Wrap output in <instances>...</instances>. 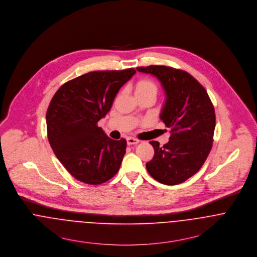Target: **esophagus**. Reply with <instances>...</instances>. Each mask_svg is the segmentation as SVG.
Listing matches in <instances>:
<instances>
[{
    "label": "esophagus",
    "mask_w": 257,
    "mask_h": 257,
    "mask_svg": "<svg viewBox=\"0 0 257 257\" xmlns=\"http://www.w3.org/2000/svg\"><path fill=\"white\" fill-rule=\"evenodd\" d=\"M126 141H127V145H129V146H131V145H137V144H139V142H140L139 140H137V139H135V138H131V137L127 138Z\"/></svg>",
    "instance_id": "esophagus-1"
}]
</instances>
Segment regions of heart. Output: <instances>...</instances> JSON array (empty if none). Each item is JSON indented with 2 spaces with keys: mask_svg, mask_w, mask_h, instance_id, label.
Returning a JSON list of instances; mask_svg holds the SVG:
<instances>
[{
  "mask_svg": "<svg viewBox=\"0 0 257 257\" xmlns=\"http://www.w3.org/2000/svg\"><path fill=\"white\" fill-rule=\"evenodd\" d=\"M134 90H135V94H142L147 92H153L156 94L158 87L153 81L149 79H142L135 84Z\"/></svg>",
  "mask_w": 257,
  "mask_h": 257,
  "instance_id": "1",
  "label": "heart"
}]
</instances>
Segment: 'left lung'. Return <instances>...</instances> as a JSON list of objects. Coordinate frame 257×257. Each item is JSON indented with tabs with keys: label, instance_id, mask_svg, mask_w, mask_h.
<instances>
[{
	"label": "left lung",
	"instance_id": "left-lung-1",
	"mask_svg": "<svg viewBox=\"0 0 257 257\" xmlns=\"http://www.w3.org/2000/svg\"><path fill=\"white\" fill-rule=\"evenodd\" d=\"M137 71L162 83L167 98L161 119L171 132L163 147L150 142L155 155L146 164L147 171L163 184L182 183L199 171L212 149L216 125L213 103L204 86L185 71L156 65L138 67Z\"/></svg>",
	"mask_w": 257,
	"mask_h": 257
}]
</instances>
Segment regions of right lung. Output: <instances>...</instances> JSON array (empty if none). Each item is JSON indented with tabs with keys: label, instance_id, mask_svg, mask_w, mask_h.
<instances>
[{
	"label": "right lung",
	"instance_id": "add662e5",
	"mask_svg": "<svg viewBox=\"0 0 257 257\" xmlns=\"http://www.w3.org/2000/svg\"><path fill=\"white\" fill-rule=\"evenodd\" d=\"M135 73L133 68L89 72L60 86L51 99L46 113L48 140L58 160L76 179L97 185L119 171L126 140L110 139L97 122Z\"/></svg>",
	"mask_w": 257,
	"mask_h": 257
}]
</instances>
